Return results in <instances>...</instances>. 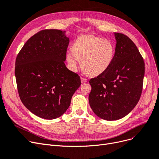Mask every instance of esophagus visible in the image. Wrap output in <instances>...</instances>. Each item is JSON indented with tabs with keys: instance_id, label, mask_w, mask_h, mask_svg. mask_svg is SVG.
<instances>
[{
	"instance_id": "1",
	"label": "esophagus",
	"mask_w": 159,
	"mask_h": 159,
	"mask_svg": "<svg viewBox=\"0 0 159 159\" xmlns=\"http://www.w3.org/2000/svg\"><path fill=\"white\" fill-rule=\"evenodd\" d=\"M80 79H81V83H83V84L86 83V79H84V78H83V77H81Z\"/></svg>"
}]
</instances>
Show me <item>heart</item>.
Here are the masks:
<instances>
[{
	"label": "heart",
	"mask_w": 159,
	"mask_h": 159,
	"mask_svg": "<svg viewBox=\"0 0 159 159\" xmlns=\"http://www.w3.org/2000/svg\"><path fill=\"white\" fill-rule=\"evenodd\" d=\"M72 50L66 53V60L70 67L76 69L79 60L84 71L90 76L103 73L112 63L115 52L110 40L93 34L79 37L73 44Z\"/></svg>",
	"instance_id": "heart-1"
}]
</instances>
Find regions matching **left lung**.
Instances as JSON below:
<instances>
[{"label": "left lung", "mask_w": 159, "mask_h": 159, "mask_svg": "<svg viewBox=\"0 0 159 159\" xmlns=\"http://www.w3.org/2000/svg\"><path fill=\"white\" fill-rule=\"evenodd\" d=\"M116 47L110 66L91 79L90 107L98 117L116 120L127 115L139 100L145 74L143 59L133 41L115 33Z\"/></svg>", "instance_id": "obj_1"}]
</instances>
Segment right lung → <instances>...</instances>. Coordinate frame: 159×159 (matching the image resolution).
<instances>
[{
    "mask_svg": "<svg viewBox=\"0 0 159 159\" xmlns=\"http://www.w3.org/2000/svg\"><path fill=\"white\" fill-rule=\"evenodd\" d=\"M66 32L40 31L27 41L16 60L21 101L32 113L44 119L58 118L66 112L81 84L80 76L64 63L69 43Z\"/></svg>",
    "mask_w": 159,
    "mask_h": 159,
    "instance_id": "1",
    "label": "right lung"
}]
</instances>
